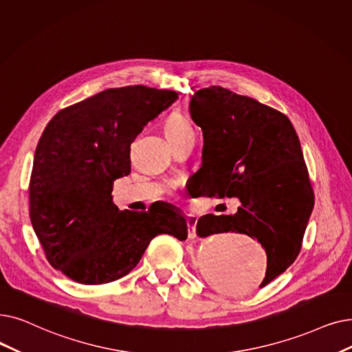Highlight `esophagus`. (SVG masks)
I'll return each instance as SVG.
<instances>
[{"mask_svg":"<svg viewBox=\"0 0 352 352\" xmlns=\"http://www.w3.org/2000/svg\"><path fill=\"white\" fill-rule=\"evenodd\" d=\"M197 217L192 216V214H188L187 217V226H188V237L194 239L195 237V226H197Z\"/></svg>","mask_w":352,"mask_h":352,"instance_id":"obj_1","label":"esophagus"}]
</instances>
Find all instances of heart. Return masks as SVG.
Returning a JSON list of instances; mask_svg holds the SVG:
<instances>
[{"label":"heart","instance_id":"b5f03b06","mask_svg":"<svg viewBox=\"0 0 352 352\" xmlns=\"http://www.w3.org/2000/svg\"><path fill=\"white\" fill-rule=\"evenodd\" d=\"M190 131H192L190 122L181 112H173L165 119L164 133L166 138H175V136L184 135Z\"/></svg>","mask_w":352,"mask_h":352}]
</instances>
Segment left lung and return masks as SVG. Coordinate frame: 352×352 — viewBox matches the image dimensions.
<instances>
[{"mask_svg": "<svg viewBox=\"0 0 352 352\" xmlns=\"http://www.w3.org/2000/svg\"><path fill=\"white\" fill-rule=\"evenodd\" d=\"M190 113L204 136L191 195L240 200L236 214L201 217L197 234L257 239L267 256L263 287L295 262L315 204L295 128L282 112L220 86L195 91Z\"/></svg>", "mask_w": 352, "mask_h": 352, "instance_id": "8db88e82", "label": "left lung"}]
</instances>
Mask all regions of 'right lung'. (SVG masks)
I'll use <instances>...</instances> for the list:
<instances>
[{"instance_id":"add662e5","label":"right lung","mask_w":352,"mask_h":352,"mask_svg":"<svg viewBox=\"0 0 352 352\" xmlns=\"http://www.w3.org/2000/svg\"><path fill=\"white\" fill-rule=\"evenodd\" d=\"M178 99L142 85L106 89L58 111L43 131L30 177V219L49 263L74 282L102 285L140 263L151 240L184 241L175 210L119 211L112 190L131 173V144Z\"/></svg>"}]
</instances>
